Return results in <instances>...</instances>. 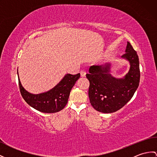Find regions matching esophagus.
<instances>
[{"instance_id":"esophagus-1","label":"esophagus","mask_w":157,"mask_h":157,"mask_svg":"<svg viewBox=\"0 0 157 157\" xmlns=\"http://www.w3.org/2000/svg\"><path fill=\"white\" fill-rule=\"evenodd\" d=\"M81 76H82V77L85 76H86V72L85 71H81Z\"/></svg>"}]
</instances>
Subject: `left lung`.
I'll use <instances>...</instances> for the list:
<instances>
[{
  "mask_svg": "<svg viewBox=\"0 0 157 157\" xmlns=\"http://www.w3.org/2000/svg\"><path fill=\"white\" fill-rule=\"evenodd\" d=\"M121 58L130 64L128 73L123 78H117L112 76L110 63L91 66L89 73L86 74L90 82V102L98 112L112 113L121 109L131 100L139 85V56L129 42Z\"/></svg>",
  "mask_w": 157,
  "mask_h": 157,
  "instance_id": "left-lung-1",
  "label": "left lung"
}]
</instances>
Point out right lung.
<instances>
[{"label": "right lung", "mask_w": 157, "mask_h": 157, "mask_svg": "<svg viewBox=\"0 0 157 157\" xmlns=\"http://www.w3.org/2000/svg\"><path fill=\"white\" fill-rule=\"evenodd\" d=\"M17 75L22 98L33 108L44 113H57L64 108L67 104L72 88L81 76L80 73L75 75L66 74L62 80L51 90L40 94H33L22 86L18 70Z\"/></svg>", "instance_id": "right-lung-1"}]
</instances>
